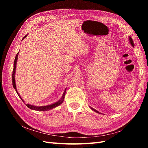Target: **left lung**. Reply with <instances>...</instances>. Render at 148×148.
<instances>
[{"label":"left lung","mask_w":148,"mask_h":148,"mask_svg":"<svg viewBox=\"0 0 148 148\" xmlns=\"http://www.w3.org/2000/svg\"><path fill=\"white\" fill-rule=\"evenodd\" d=\"M128 41H129V42L130 43V44H131V46H132V47H134L135 46V44H134V43H133V40H132V38L130 37V36H129V38H128ZM90 108L92 110H94L95 112H97V113H99V114H101V113H100L99 112H98L97 110H96V109H93V108H92V107H90Z\"/></svg>","instance_id":"1"}]
</instances>
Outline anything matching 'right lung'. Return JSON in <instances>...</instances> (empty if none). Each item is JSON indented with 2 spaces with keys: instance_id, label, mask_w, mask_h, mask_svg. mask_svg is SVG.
I'll return each mask as SVG.
<instances>
[{
  "instance_id": "1",
  "label": "right lung",
  "mask_w": 148,
  "mask_h": 148,
  "mask_svg": "<svg viewBox=\"0 0 148 148\" xmlns=\"http://www.w3.org/2000/svg\"><path fill=\"white\" fill-rule=\"evenodd\" d=\"M28 34H26L25 36L23 38V40L26 36H27ZM18 53L19 52L17 53V54L16 55L15 57V59L14 60V64H13V74H12V84H13V86L14 88V89H15V91L17 93V95H18V96L20 97V99L23 101V102H25L24 100L22 99V98L21 97V96L20 95V94L18 93V92L17 91V89H16V83H15V71H16V63H17V60H18ZM66 88L65 89V91L63 93V95H62V97L60 99L57 101V102L53 103V104H49V105H47V106H34V105H31V104H26V106H27L28 108H29L31 110H38V111H47V110H51L53 108H55V107H57L60 106L62 102H64V98H65V92H66Z\"/></svg>"
}]
</instances>
